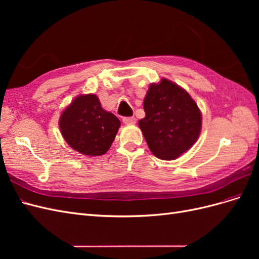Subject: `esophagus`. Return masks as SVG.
<instances>
[{
    "label": "esophagus",
    "instance_id": "1",
    "mask_svg": "<svg viewBox=\"0 0 259 259\" xmlns=\"http://www.w3.org/2000/svg\"><path fill=\"white\" fill-rule=\"evenodd\" d=\"M123 122L125 124H135L136 119L134 116H125V117H123Z\"/></svg>",
    "mask_w": 259,
    "mask_h": 259
}]
</instances>
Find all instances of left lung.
Wrapping results in <instances>:
<instances>
[{
  "instance_id": "1",
  "label": "left lung",
  "mask_w": 259,
  "mask_h": 259,
  "mask_svg": "<svg viewBox=\"0 0 259 259\" xmlns=\"http://www.w3.org/2000/svg\"><path fill=\"white\" fill-rule=\"evenodd\" d=\"M146 116L139 121L149 149L162 160H174L197 142L202 116L184 89L166 79L151 84L144 100Z\"/></svg>"
}]
</instances>
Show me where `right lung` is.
Wrapping results in <instances>:
<instances>
[{"instance_id": "right-lung-1", "label": "right lung", "mask_w": 259, "mask_h": 259, "mask_svg": "<svg viewBox=\"0 0 259 259\" xmlns=\"http://www.w3.org/2000/svg\"><path fill=\"white\" fill-rule=\"evenodd\" d=\"M120 120L104 110L94 94L77 96L59 120L62 136L70 147L85 155H103L111 147Z\"/></svg>"}]
</instances>
